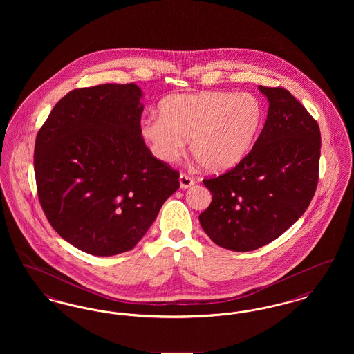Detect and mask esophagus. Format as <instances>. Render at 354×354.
I'll use <instances>...</instances> for the list:
<instances>
[{
	"label": "esophagus",
	"mask_w": 354,
	"mask_h": 354,
	"mask_svg": "<svg viewBox=\"0 0 354 354\" xmlns=\"http://www.w3.org/2000/svg\"><path fill=\"white\" fill-rule=\"evenodd\" d=\"M179 183H180V188H189L195 185V180L191 176H188L187 174H180Z\"/></svg>",
	"instance_id": "34e87169"
}]
</instances>
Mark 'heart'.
Instances as JSON below:
<instances>
[{
	"instance_id": "obj_1",
	"label": "heart",
	"mask_w": 354,
	"mask_h": 354,
	"mask_svg": "<svg viewBox=\"0 0 354 354\" xmlns=\"http://www.w3.org/2000/svg\"><path fill=\"white\" fill-rule=\"evenodd\" d=\"M160 115L140 123L142 138L165 163L175 162L189 140L191 153L211 172L235 167L252 149L263 124V106L250 93L203 91L166 98Z\"/></svg>"
}]
</instances>
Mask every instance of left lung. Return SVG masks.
<instances>
[{
    "label": "left lung",
    "instance_id": "left-lung-1",
    "mask_svg": "<svg viewBox=\"0 0 354 354\" xmlns=\"http://www.w3.org/2000/svg\"><path fill=\"white\" fill-rule=\"evenodd\" d=\"M268 98L266 124L235 167L204 179L212 202L199 215L203 230L225 250H257L297 221L319 182L320 127L288 90L259 86Z\"/></svg>",
    "mask_w": 354,
    "mask_h": 354
}]
</instances>
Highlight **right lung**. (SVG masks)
I'll list each match as a JSON object with an SVG mask.
<instances>
[{
    "mask_svg": "<svg viewBox=\"0 0 354 354\" xmlns=\"http://www.w3.org/2000/svg\"><path fill=\"white\" fill-rule=\"evenodd\" d=\"M140 98L134 84L75 88L35 138L41 207L58 235L94 256L133 250L179 188V172L142 138Z\"/></svg>",
    "mask_w": 354,
    "mask_h": 354,
    "instance_id": "1",
    "label": "right lung"
}]
</instances>
